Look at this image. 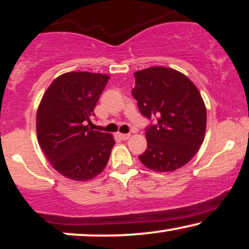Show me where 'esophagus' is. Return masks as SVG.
<instances>
[{
	"mask_svg": "<svg viewBox=\"0 0 249 249\" xmlns=\"http://www.w3.org/2000/svg\"><path fill=\"white\" fill-rule=\"evenodd\" d=\"M119 137L124 139V141H127V139L130 137V134H119Z\"/></svg>",
	"mask_w": 249,
	"mask_h": 249,
	"instance_id": "obj_1",
	"label": "esophagus"
}]
</instances>
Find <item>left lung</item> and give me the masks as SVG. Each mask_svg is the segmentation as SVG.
<instances>
[{
    "label": "left lung",
    "instance_id": "1",
    "mask_svg": "<svg viewBox=\"0 0 249 249\" xmlns=\"http://www.w3.org/2000/svg\"><path fill=\"white\" fill-rule=\"evenodd\" d=\"M134 74L131 93L139 111L155 120L146 128L147 148L139 160L154 171H175L194 158L204 141L203 98L193 81L175 69L152 67Z\"/></svg>",
    "mask_w": 249,
    "mask_h": 249
}]
</instances>
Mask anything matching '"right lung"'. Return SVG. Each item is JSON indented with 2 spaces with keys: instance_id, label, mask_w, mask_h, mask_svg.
<instances>
[{
  "instance_id": "right-lung-1",
  "label": "right lung",
  "mask_w": 249,
  "mask_h": 249,
  "mask_svg": "<svg viewBox=\"0 0 249 249\" xmlns=\"http://www.w3.org/2000/svg\"><path fill=\"white\" fill-rule=\"evenodd\" d=\"M108 79L107 74L86 71L63 73L40 101L36 117L39 146L53 168L67 178L86 181L107 164L114 139L89 125Z\"/></svg>"
}]
</instances>
